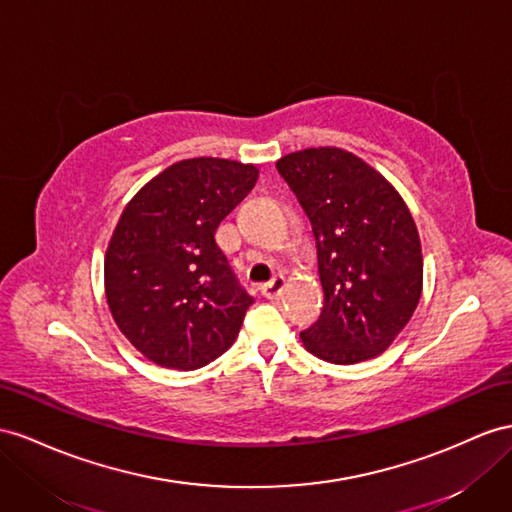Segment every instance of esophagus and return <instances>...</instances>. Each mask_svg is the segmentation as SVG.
<instances>
[{"mask_svg": "<svg viewBox=\"0 0 512 512\" xmlns=\"http://www.w3.org/2000/svg\"><path fill=\"white\" fill-rule=\"evenodd\" d=\"M283 290H285V277L283 274H277V277H274L270 283L261 285V296L268 300H277V298H281Z\"/></svg>", "mask_w": 512, "mask_h": 512, "instance_id": "1", "label": "esophagus"}]
</instances>
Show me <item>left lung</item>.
Wrapping results in <instances>:
<instances>
[{"mask_svg":"<svg viewBox=\"0 0 512 512\" xmlns=\"http://www.w3.org/2000/svg\"><path fill=\"white\" fill-rule=\"evenodd\" d=\"M279 175L311 220L324 307L300 333L322 361L352 365L385 352L422 296L415 220L391 183L346 149L283 155Z\"/></svg>","mask_w":512,"mask_h":512,"instance_id":"1","label":"left lung"}]
</instances>
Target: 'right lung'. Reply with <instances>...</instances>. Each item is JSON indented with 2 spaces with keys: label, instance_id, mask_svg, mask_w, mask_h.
<instances>
[{
  "label": "right lung",
  "instance_id": "add662e5",
  "mask_svg": "<svg viewBox=\"0 0 512 512\" xmlns=\"http://www.w3.org/2000/svg\"><path fill=\"white\" fill-rule=\"evenodd\" d=\"M257 177L255 164L192 157L164 168L125 205L103 279L116 326L149 361L196 370L238 337L253 296L214 235Z\"/></svg>",
  "mask_w": 512,
  "mask_h": 512
}]
</instances>
